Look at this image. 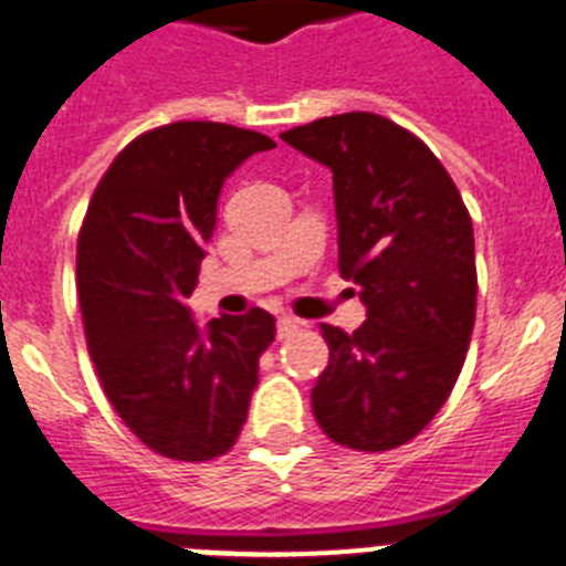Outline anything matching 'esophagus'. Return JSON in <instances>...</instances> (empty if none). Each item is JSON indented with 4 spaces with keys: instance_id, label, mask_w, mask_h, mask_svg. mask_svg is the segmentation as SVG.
I'll use <instances>...</instances> for the list:
<instances>
[{
    "instance_id": "esophagus-1",
    "label": "esophagus",
    "mask_w": 566,
    "mask_h": 566,
    "mask_svg": "<svg viewBox=\"0 0 566 566\" xmlns=\"http://www.w3.org/2000/svg\"><path fill=\"white\" fill-rule=\"evenodd\" d=\"M300 326H303L300 319H294V317H280V319H277V337H280V339L292 337V334L297 332Z\"/></svg>"
}]
</instances>
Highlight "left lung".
I'll use <instances>...</instances> for the list:
<instances>
[{"label": "left lung", "mask_w": 566, "mask_h": 566, "mask_svg": "<svg viewBox=\"0 0 566 566\" xmlns=\"http://www.w3.org/2000/svg\"><path fill=\"white\" fill-rule=\"evenodd\" d=\"M280 138L334 175L339 274L368 308L354 334L319 326L328 365L312 411L332 442L394 451L451 397L476 319L473 223L457 184L417 135L343 113Z\"/></svg>", "instance_id": "1"}]
</instances>
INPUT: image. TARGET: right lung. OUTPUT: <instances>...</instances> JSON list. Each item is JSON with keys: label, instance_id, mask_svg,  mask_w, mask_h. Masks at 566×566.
<instances>
[{"label": "right lung", "instance_id": "obj_1", "mask_svg": "<svg viewBox=\"0 0 566 566\" xmlns=\"http://www.w3.org/2000/svg\"><path fill=\"white\" fill-rule=\"evenodd\" d=\"M269 135L175 122L138 135L98 181L76 247L87 352L109 405L149 451L209 462L238 442L274 339L263 308L198 328L187 297L218 195Z\"/></svg>", "mask_w": 566, "mask_h": 566}]
</instances>
